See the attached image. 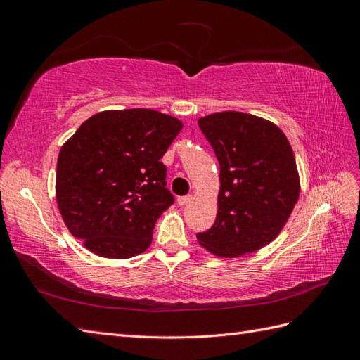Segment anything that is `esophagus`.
I'll return each mask as SVG.
<instances>
[{"instance_id":"34e87169","label":"esophagus","mask_w":360,"mask_h":360,"mask_svg":"<svg viewBox=\"0 0 360 360\" xmlns=\"http://www.w3.org/2000/svg\"><path fill=\"white\" fill-rule=\"evenodd\" d=\"M193 200V197H192V195H186V197H180L179 200H177V202H179V205H188L191 201Z\"/></svg>"}]
</instances>
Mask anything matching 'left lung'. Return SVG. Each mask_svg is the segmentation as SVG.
I'll return each instance as SVG.
<instances>
[{
  "mask_svg": "<svg viewBox=\"0 0 360 360\" xmlns=\"http://www.w3.org/2000/svg\"><path fill=\"white\" fill-rule=\"evenodd\" d=\"M198 126L221 165L216 221L198 243L221 258L255 252L279 236L299 200L292 148L275 123L252 114L213 112Z\"/></svg>",
  "mask_w": 360,
  "mask_h": 360,
  "instance_id": "1",
  "label": "left lung"
}]
</instances>
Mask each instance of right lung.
Instances as JSON below:
<instances>
[{
	"mask_svg": "<svg viewBox=\"0 0 360 360\" xmlns=\"http://www.w3.org/2000/svg\"><path fill=\"white\" fill-rule=\"evenodd\" d=\"M183 129L147 108L97 112L63 144L56 197L70 234L115 259L143 254L159 216L174 202L160 162Z\"/></svg>",
	"mask_w": 360,
	"mask_h": 360,
	"instance_id": "1",
	"label": "right lung"
}]
</instances>
